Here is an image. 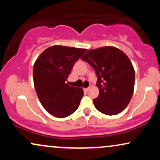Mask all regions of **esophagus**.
<instances>
[{"label": "esophagus", "instance_id": "34e87169", "mask_svg": "<svg viewBox=\"0 0 160 160\" xmlns=\"http://www.w3.org/2000/svg\"><path fill=\"white\" fill-rule=\"evenodd\" d=\"M90 88H91V86H89V87H88V88H86V89H84V92H87L89 91V89H90Z\"/></svg>", "mask_w": 160, "mask_h": 160}]
</instances>
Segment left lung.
Segmentation results:
<instances>
[{
    "label": "left lung",
    "mask_w": 160,
    "mask_h": 160,
    "mask_svg": "<svg viewBox=\"0 0 160 160\" xmlns=\"http://www.w3.org/2000/svg\"><path fill=\"white\" fill-rule=\"evenodd\" d=\"M95 70L99 95L95 108L106 115H116L127 107L133 95L135 70L123 52L113 47L91 49L81 58Z\"/></svg>",
    "instance_id": "1"
}]
</instances>
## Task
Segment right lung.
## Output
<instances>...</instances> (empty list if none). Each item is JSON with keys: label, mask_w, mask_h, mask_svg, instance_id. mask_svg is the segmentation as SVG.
<instances>
[{"label": "right lung", "mask_w": 160, "mask_h": 160, "mask_svg": "<svg viewBox=\"0 0 160 160\" xmlns=\"http://www.w3.org/2000/svg\"><path fill=\"white\" fill-rule=\"evenodd\" d=\"M86 52L85 49L52 46L43 51L33 68L34 88L46 111L58 118L78 110L83 96L81 88L66 83L74 65Z\"/></svg>", "instance_id": "right-lung-1"}]
</instances>
